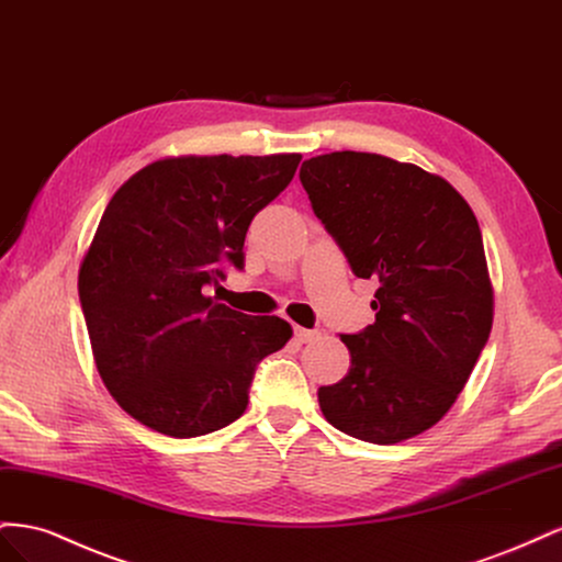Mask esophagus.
<instances>
[{
    "instance_id": "34e87169",
    "label": "esophagus",
    "mask_w": 562,
    "mask_h": 562,
    "mask_svg": "<svg viewBox=\"0 0 562 562\" xmlns=\"http://www.w3.org/2000/svg\"><path fill=\"white\" fill-rule=\"evenodd\" d=\"M318 330H307V328H295V337L297 342H312V339H316Z\"/></svg>"
}]
</instances>
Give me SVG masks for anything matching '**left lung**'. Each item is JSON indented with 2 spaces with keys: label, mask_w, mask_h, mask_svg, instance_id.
I'll use <instances>...</instances> for the list:
<instances>
[{
  "label": "left lung",
  "mask_w": 562,
  "mask_h": 562,
  "mask_svg": "<svg viewBox=\"0 0 562 562\" xmlns=\"http://www.w3.org/2000/svg\"><path fill=\"white\" fill-rule=\"evenodd\" d=\"M312 209L359 279H375V323L339 335L347 375L318 389L335 429L394 446L450 411L490 337L495 293L479 220L436 173L370 151L300 168Z\"/></svg>",
  "instance_id": "1"
}]
</instances>
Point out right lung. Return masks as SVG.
I'll return each mask as SVG.
<instances>
[{"label": "right lung", "instance_id": "obj_1", "mask_svg": "<svg viewBox=\"0 0 562 562\" xmlns=\"http://www.w3.org/2000/svg\"><path fill=\"white\" fill-rule=\"evenodd\" d=\"M302 155L166 157L110 199L79 265L95 368L145 427L194 438L248 405L255 366L293 337L279 316H248L203 295L244 267L250 220L293 180Z\"/></svg>", "mask_w": 562, "mask_h": 562}]
</instances>
